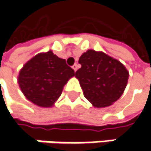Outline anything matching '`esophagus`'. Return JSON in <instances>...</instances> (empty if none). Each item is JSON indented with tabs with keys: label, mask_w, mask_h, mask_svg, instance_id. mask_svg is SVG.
<instances>
[{
	"label": "esophagus",
	"mask_w": 151,
	"mask_h": 151,
	"mask_svg": "<svg viewBox=\"0 0 151 151\" xmlns=\"http://www.w3.org/2000/svg\"><path fill=\"white\" fill-rule=\"evenodd\" d=\"M72 68H73V70H75V71H76V70H77V69H78V65L76 63V64H74V65L72 66Z\"/></svg>",
	"instance_id": "34e87169"
}]
</instances>
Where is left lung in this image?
<instances>
[{
	"mask_svg": "<svg viewBox=\"0 0 151 151\" xmlns=\"http://www.w3.org/2000/svg\"><path fill=\"white\" fill-rule=\"evenodd\" d=\"M81 69L76 72L85 98L96 108L118 101L128 82L129 72L119 60L102 51L88 50L79 58Z\"/></svg>",
	"mask_w": 151,
	"mask_h": 151,
	"instance_id": "8db88e82",
	"label": "left lung"
}]
</instances>
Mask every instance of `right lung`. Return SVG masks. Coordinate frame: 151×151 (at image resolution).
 <instances>
[{"label":"right lung","mask_w":151,"mask_h":151,"mask_svg":"<svg viewBox=\"0 0 151 151\" xmlns=\"http://www.w3.org/2000/svg\"><path fill=\"white\" fill-rule=\"evenodd\" d=\"M75 71L51 50L38 53L25 63L18 76L20 90L29 101L51 107Z\"/></svg>","instance_id":"obj_1"}]
</instances>
